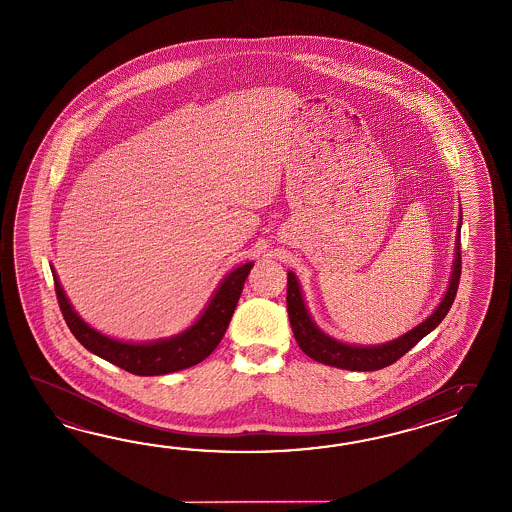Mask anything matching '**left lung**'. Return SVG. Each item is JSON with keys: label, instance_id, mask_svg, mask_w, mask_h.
Masks as SVG:
<instances>
[{"label": "left lung", "instance_id": "left-lung-1", "mask_svg": "<svg viewBox=\"0 0 512 512\" xmlns=\"http://www.w3.org/2000/svg\"><path fill=\"white\" fill-rule=\"evenodd\" d=\"M461 225H463V212H459L452 276H450L448 289L440 300L439 306L426 321L420 322L413 330L396 337L389 343L370 346L348 345V343L333 339L332 335L322 332L309 315L297 274L287 271V313H289V322H291V328H293L300 350L322 365H330L337 369L370 372V370H380L393 365L394 361H398L400 357L407 354L420 339H424L429 332H433L452 308L453 300L457 295V287H459V278H461V241H459Z\"/></svg>", "mask_w": 512, "mask_h": 512}]
</instances>
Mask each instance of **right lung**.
Wrapping results in <instances>:
<instances>
[{
    "mask_svg": "<svg viewBox=\"0 0 512 512\" xmlns=\"http://www.w3.org/2000/svg\"><path fill=\"white\" fill-rule=\"evenodd\" d=\"M252 265V262L243 263L226 274L212 298L208 300L203 313L190 328L166 339L147 343L119 341L110 335L97 332L96 328L84 322L81 315L73 309L70 298L64 293V287L60 286L59 276L53 265L51 273L64 321L86 350L136 376H162L169 372L190 369L214 352L234 315Z\"/></svg>",
    "mask_w": 512,
    "mask_h": 512,
    "instance_id": "right-lung-1",
    "label": "right lung"
}]
</instances>
